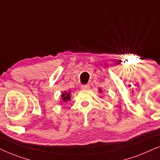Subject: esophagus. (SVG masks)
Segmentation results:
<instances>
[{
    "label": "esophagus",
    "mask_w": 160,
    "mask_h": 160,
    "mask_svg": "<svg viewBox=\"0 0 160 160\" xmlns=\"http://www.w3.org/2000/svg\"><path fill=\"white\" fill-rule=\"evenodd\" d=\"M81 88L83 90H88L90 88V85L89 84H86V85H82L81 86Z\"/></svg>",
    "instance_id": "34e87169"
}]
</instances>
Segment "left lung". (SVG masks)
I'll use <instances>...</instances> for the list:
<instances>
[{
    "instance_id": "1",
    "label": "left lung",
    "mask_w": 160,
    "mask_h": 160,
    "mask_svg": "<svg viewBox=\"0 0 160 160\" xmlns=\"http://www.w3.org/2000/svg\"><path fill=\"white\" fill-rule=\"evenodd\" d=\"M99 91H100V92H102V89H99Z\"/></svg>"
}]
</instances>
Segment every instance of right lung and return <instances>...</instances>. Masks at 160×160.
Returning a JSON list of instances; mask_svg holds the SVG:
<instances>
[{
  "mask_svg": "<svg viewBox=\"0 0 160 160\" xmlns=\"http://www.w3.org/2000/svg\"><path fill=\"white\" fill-rule=\"evenodd\" d=\"M71 98V92L70 91H64V93H62V102H68L69 100H70Z\"/></svg>",
  "mask_w": 160,
  "mask_h": 160,
  "instance_id": "right-lung-1",
  "label": "right lung"
}]
</instances>
